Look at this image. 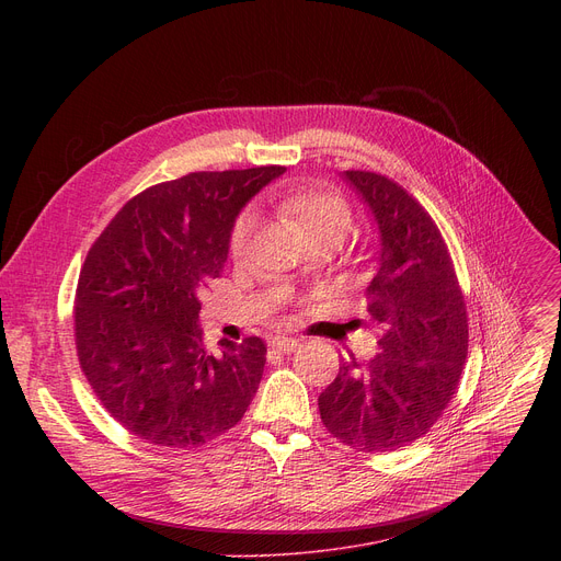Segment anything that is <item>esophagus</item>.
I'll use <instances>...</instances> for the list:
<instances>
[{"instance_id": "34e87169", "label": "esophagus", "mask_w": 561, "mask_h": 561, "mask_svg": "<svg viewBox=\"0 0 561 561\" xmlns=\"http://www.w3.org/2000/svg\"><path fill=\"white\" fill-rule=\"evenodd\" d=\"M268 346H273V348H277V351H284V353H293V351L299 346V340L277 335V337H273V340L268 342Z\"/></svg>"}]
</instances>
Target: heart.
I'll use <instances>...</instances> for the list:
<instances>
[{
    "instance_id": "obj_1",
    "label": "heart",
    "mask_w": 561,
    "mask_h": 561,
    "mask_svg": "<svg viewBox=\"0 0 561 561\" xmlns=\"http://www.w3.org/2000/svg\"><path fill=\"white\" fill-rule=\"evenodd\" d=\"M275 202L277 208L299 226L306 242H314V239H335V242L342 244V239L348 234L353 224V215L346 199L317 184L288 186L277 193ZM255 224L257 217L253 210L239 215L230 234L232 255H242L247 251Z\"/></svg>"
}]
</instances>
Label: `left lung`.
I'll return each instance as SVG.
<instances>
[{"mask_svg": "<svg viewBox=\"0 0 561 561\" xmlns=\"http://www.w3.org/2000/svg\"><path fill=\"white\" fill-rule=\"evenodd\" d=\"M342 178L377 228L366 322L381 333V351L366 364H342L319 394V413L353 448L394 450L426 435L457 390L468 351L466 306L431 215L383 175Z\"/></svg>", "mask_w": 561, "mask_h": 561, "instance_id": "8db88e82", "label": "left lung"}]
</instances>
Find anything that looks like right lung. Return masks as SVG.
Wrapping results in <instances>:
<instances>
[{
    "label": "right lung",
    "instance_id": "obj_1",
    "mask_svg": "<svg viewBox=\"0 0 561 561\" xmlns=\"http://www.w3.org/2000/svg\"><path fill=\"white\" fill-rule=\"evenodd\" d=\"M284 167L191 173L130 199L79 273L75 344L102 407L139 439L195 448L244 417L266 364L247 337L204 348L199 295L219 277L234 221Z\"/></svg>",
    "mask_w": 561,
    "mask_h": 561
}]
</instances>
